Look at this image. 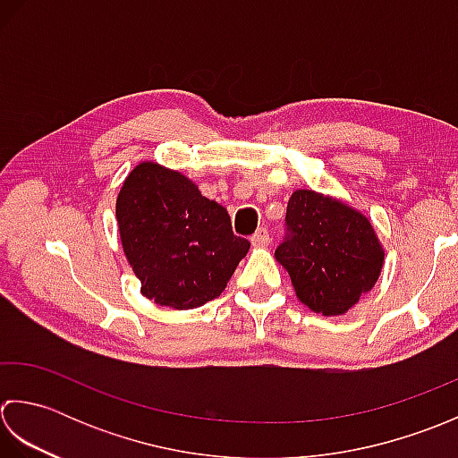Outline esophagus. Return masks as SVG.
Returning a JSON list of instances; mask_svg holds the SVG:
<instances>
[{
	"instance_id": "obj_1",
	"label": "esophagus",
	"mask_w": 458,
	"mask_h": 458,
	"mask_svg": "<svg viewBox=\"0 0 458 458\" xmlns=\"http://www.w3.org/2000/svg\"><path fill=\"white\" fill-rule=\"evenodd\" d=\"M250 242H253V247H267L270 242V235L265 227H260L253 237H250Z\"/></svg>"
}]
</instances>
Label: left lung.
<instances>
[{"instance_id":"8db88e82","label":"left lung","mask_w":458,"mask_h":458,"mask_svg":"<svg viewBox=\"0 0 458 458\" xmlns=\"http://www.w3.org/2000/svg\"><path fill=\"white\" fill-rule=\"evenodd\" d=\"M284 221V241L275 257L310 310L340 316L377 283L386 253L360 211L330 195L298 190L288 199Z\"/></svg>"}]
</instances>
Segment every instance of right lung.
<instances>
[{
	"label": "right lung",
	"instance_id": "1",
	"mask_svg": "<svg viewBox=\"0 0 458 458\" xmlns=\"http://www.w3.org/2000/svg\"><path fill=\"white\" fill-rule=\"evenodd\" d=\"M116 219L142 294L177 310L217 298L250 247L233 235L223 205L156 162L138 164L128 174L116 199Z\"/></svg>",
	"mask_w": 458,
	"mask_h": 458
}]
</instances>
